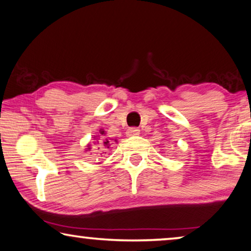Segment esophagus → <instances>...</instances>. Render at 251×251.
Here are the masks:
<instances>
[{"instance_id":"obj_1","label":"esophagus","mask_w":251,"mask_h":251,"mask_svg":"<svg viewBox=\"0 0 251 251\" xmlns=\"http://www.w3.org/2000/svg\"><path fill=\"white\" fill-rule=\"evenodd\" d=\"M140 133V130L138 128H129L126 130V136L131 137V136H138Z\"/></svg>"}]
</instances>
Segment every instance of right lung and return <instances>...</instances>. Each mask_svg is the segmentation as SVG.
Returning a JSON list of instances; mask_svg holds the SVG:
<instances>
[{"label": "right lung", "mask_w": 251, "mask_h": 251, "mask_svg": "<svg viewBox=\"0 0 251 251\" xmlns=\"http://www.w3.org/2000/svg\"><path fill=\"white\" fill-rule=\"evenodd\" d=\"M100 134H104V131H103V130H100ZM97 143H99V141H97ZM103 144H104V146H106L107 148H108V146H110V141H108L107 139L106 140H103ZM90 150V147L88 146V151ZM99 150H100V148H99Z\"/></svg>", "instance_id": "obj_1"}]
</instances>
